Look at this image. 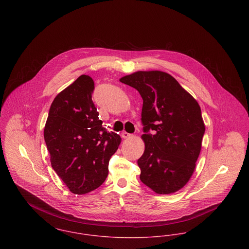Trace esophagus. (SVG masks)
Returning <instances> with one entry per match:
<instances>
[{
	"mask_svg": "<svg viewBox=\"0 0 249 249\" xmlns=\"http://www.w3.org/2000/svg\"><path fill=\"white\" fill-rule=\"evenodd\" d=\"M130 135H131L130 133H128V132H126V131H123V132L121 133V137H122V138H124V139H126V138H129Z\"/></svg>",
	"mask_w": 249,
	"mask_h": 249,
	"instance_id": "1",
	"label": "esophagus"
}]
</instances>
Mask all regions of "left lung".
Here are the masks:
<instances>
[{
    "label": "left lung",
    "mask_w": 249,
    "mask_h": 249,
    "mask_svg": "<svg viewBox=\"0 0 249 249\" xmlns=\"http://www.w3.org/2000/svg\"><path fill=\"white\" fill-rule=\"evenodd\" d=\"M119 81L142 99L144 151L137 160L141 181L158 194L182 189L201 152L205 127L199 104L164 71H135Z\"/></svg>",
    "instance_id": "1"
}]
</instances>
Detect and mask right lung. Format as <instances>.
<instances>
[{
  "instance_id": "add662e5",
  "label": "right lung",
  "mask_w": 249,
  "mask_h": 249,
  "mask_svg": "<svg viewBox=\"0 0 249 249\" xmlns=\"http://www.w3.org/2000/svg\"><path fill=\"white\" fill-rule=\"evenodd\" d=\"M94 82L80 75L54 99L44 137L51 166L74 194L98 189L108 176L110 158L121 138L108 132L92 102Z\"/></svg>"
}]
</instances>
